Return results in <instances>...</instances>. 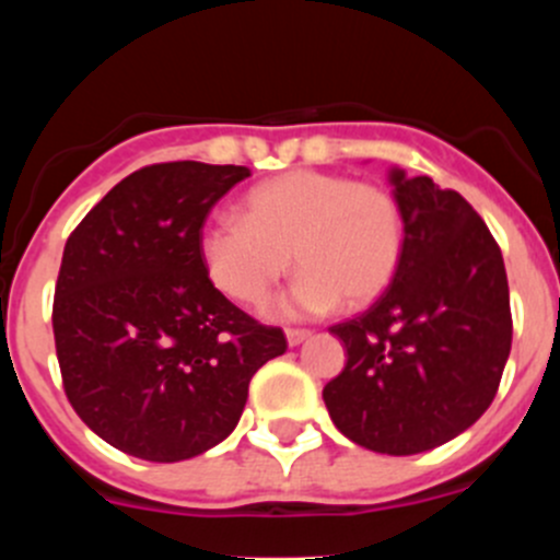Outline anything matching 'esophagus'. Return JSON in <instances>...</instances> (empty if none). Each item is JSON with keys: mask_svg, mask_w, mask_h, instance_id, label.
I'll list each match as a JSON object with an SVG mask.
<instances>
[{"mask_svg": "<svg viewBox=\"0 0 560 560\" xmlns=\"http://www.w3.org/2000/svg\"><path fill=\"white\" fill-rule=\"evenodd\" d=\"M284 336H287V343H290V347H298V343L306 341V338L312 336V332H308V330H298V327H290V330H287Z\"/></svg>", "mask_w": 560, "mask_h": 560, "instance_id": "34e87169", "label": "esophagus"}]
</instances>
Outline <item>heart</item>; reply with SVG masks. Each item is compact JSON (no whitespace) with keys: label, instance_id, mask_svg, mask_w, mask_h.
I'll use <instances>...</instances> for the list:
<instances>
[{"label":"heart","instance_id":"1","mask_svg":"<svg viewBox=\"0 0 560 560\" xmlns=\"http://www.w3.org/2000/svg\"><path fill=\"white\" fill-rule=\"evenodd\" d=\"M406 222L393 191L322 171H290L246 191L238 219H208L197 257L230 301L259 306L290 270L301 276L281 301L290 316L371 306L393 284Z\"/></svg>","mask_w":560,"mask_h":560}]
</instances>
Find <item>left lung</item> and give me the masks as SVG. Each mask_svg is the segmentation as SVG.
Wrapping results in <instances>:
<instances>
[{
  "label": "left lung",
  "instance_id": "obj_1",
  "mask_svg": "<svg viewBox=\"0 0 560 560\" xmlns=\"http://www.w3.org/2000/svg\"><path fill=\"white\" fill-rule=\"evenodd\" d=\"M387 178L404 211V259L369 312L330 327L347 365L322 398L349 442L417 455L493 404L512 349L510 284L488 224L457 191L400 167Z\"/></svg>",
  "mask_w": 560,
  "mask_h": 560
}]
</instances>
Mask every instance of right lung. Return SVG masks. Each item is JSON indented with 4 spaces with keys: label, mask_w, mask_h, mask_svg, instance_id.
Here are the masks:
<instances>
[{
    "label": "right lung",
    "mask_w": 560,
    "mask_h": 560,
    "mask_svg": "<svg viewBox=\"0 0 560 560\" xmlns=\"http://www.w3.org/2000/svg\"><path fill=\"white\" fill-rule=\"evenodd\" d=\"M248 167L165 162L113 186L67 238L54 298L65 393L110 447L175 463L238 425L248 382L287 352L208 281L197 233Z\"/></svg>",
    "instance_id": "obj_1"
}]
</instances>
